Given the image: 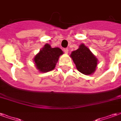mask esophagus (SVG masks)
Returning <instances> with one entry per match:
<instances>
[{
    "label": "esophagus",
    "instance_id": "obj_1",
    "mask_svg": "<svg viewBox=\"0 0 121 121\" xmlns=\"http://www.w3.org/2000/svg\"><path fill=\"white\" fill-rule=\"evenodd\" d=\"M63 51H64V52L66 54H68L69 53V49H63Z\"/></svg>",
    "mask_w": 121,
    "mask_h": 121
}]
</instances>
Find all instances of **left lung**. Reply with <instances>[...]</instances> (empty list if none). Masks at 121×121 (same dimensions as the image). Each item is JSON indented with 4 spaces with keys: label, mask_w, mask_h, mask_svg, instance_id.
<instances>
[{
    "label": "left lung",
    "mask_w": 121,
    "mask_h": 121,
    "mask_svg": "<svg viewBox=\"0 0 121 121\" xmlns=\"http://www.w3.org/2000/svg\"><path fill=\"white\" fill-rule=\"evenodd\" d=\"M70 56L79 72L85 75H91L95 71L98 60L84 43H81L78 49L72 51Z\"/></svg>",
    "instance_id": "8db88e82"
}]
</instances>
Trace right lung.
Listing matches in <instances>:
<instances>
[{
	"label": "right lung",
	"mask_w": 121,
	"mask_h": 121,
	"mask_svg": "<svg viewBox=\"0 0 121 121\" xmlns=\"http://www.w3.org/2000/svg\"><path fill=\"white\" fill-rule=\"evenodd\" d=\"M63 54L62 50L59 47L52 48L49 43L45 44L33 58L36 68L43 73L51 71L55 68L60 56Z\"/></svg>",
	"instance_id": "obj_1"
}]
</instances>
